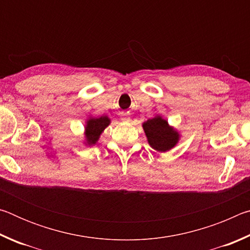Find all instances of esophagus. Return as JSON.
I'll return each mask as SVG.
<instances>
[{
    "mask_svg": "<svg viewBox=\"0 0 250 250\" xmlns=\"http://www.w3.org/2000/svg\"><path fill=\"white\" fill-rule=\"evenodd\" d=\"M121 121H124V122H130L131 121V117L129 115V112H122L121 113Z\"/></svg>",
    "mask_w": 250,
    "mask_h": 250,
    "instance_id": "esophagus-1",
    "label": "esophagus"
}]
</instances>
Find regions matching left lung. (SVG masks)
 Segmentation results:
<instances>
[{
    "mask_svg": "<svg viewBox=\"0 0 250 250\" xmlns=\"http://www.w3.org/2000/svg\"><path fill=\"white\" fill-rule=\"evenodd\" d=\"M142 126L149 145L159 152L171 150L180 140V133L168 125L167 121L160 116L143 122Z\"/></svg>",
    "mask_w": 250,
    "mask_h": 250,
    "instance_id": "left-lung-1",
    "label": "left lung"
}]
</instances>
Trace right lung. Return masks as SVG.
Masks as SVG:
<instances>
[{
    "instance_id": "obj_1",
    "label": "right lung",
    "mask_w": 250,
    "mask_h": 250,
    "mask_svg": "<svg viewBox=\"0 0 250 250\" xmlns=\"http://www.w3.org/2000/svg\"><path fill=\"white\" fill-rule=\"evenodd\" d=\"M110 125V119L107 116L99 118L91 117L86 122L84 126V138H86V146H95L99 140L100 134Z\"/></svg>"
}]
</instances>
